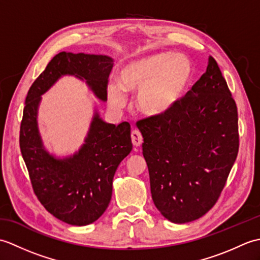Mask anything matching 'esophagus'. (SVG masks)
Here are the masks:
<instances>
[{
    "label": "esophagus",
    "instance_id": "34e87169",
    "mask_svg": "<svg viewBox=\"0 0 260 260\" xmlns=\"http://www.w3.org/2000/svg\"><path fill=\"white\" fill-rule=\"evenodd\" d=\"M131 137H132V143H133L134 146L139 147V146L142 145V143H143V136H142V134L140 133V131L134 129L133 132H132Z\"/></svg>",
    "mask_w": 260,
    "mask_h": 260
}]
</instances>
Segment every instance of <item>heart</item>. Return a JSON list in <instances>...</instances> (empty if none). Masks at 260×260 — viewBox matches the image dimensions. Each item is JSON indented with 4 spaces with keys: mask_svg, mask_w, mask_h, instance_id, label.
I'll list each match as a JSON object with an SVG mask.
<instances>
[{
    "mask_svg": "<svg viewBox=\"0 0 260 260\" xmlns=\"http://www.w3.org/2000/svg\"><path fill=\"white\" fill-rule=\"evenodd\" d=\"M192 64L181 54L161 52L133 60L119 73V82L109 81L107 97L114 108L126 104L125 91H139L136 105L142 114L161 117L176 107L189 89Z\"/></svg>",
    "mask_w": 260,
    "mask_h": 260,
    "instance_id": "b5f03b06",
    "label": "heart"
}]
</instances>
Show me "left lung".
<instances>
[{
  "mask_svg": "<svg viewBox=\"0 0 260 260\" xmlns=\"http://www.w3.org/2000/svg\"><path fill=\"white\" fill-rule=\"evenodd\" d=\"M153 202L164 218L185 223L219 199L239 150L238 113L217 61L170 113L137 125Z\"/></svg>",
  "mask_w": 260,
  "mask_h": 260,
  "instance_id": "8db88e82",
  "label": "left lung"
}]
</instances>
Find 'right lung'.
<instances>
[{"instance_id": "obj_1", "label": "right lung", "mask_w": 260, "mask_h": 260, "mask_svg": "<svg viewBox=\"0 0 260 260\" xmlns=\"http://www.w3.org/2000/svg\"><path fill=\"white\" fill-rule=\"evenodd\" d=\"M114 60L103 54L60 52L30 87L20 127V148L39 201L57 219L87 225L101 217L112 199L113 179L119 163L131 153V125L104 121L95 112L85 144L68 157L49 153L38 128L41 95L62 76H75L103 102Z\"/></svg>"}]
</instances>
